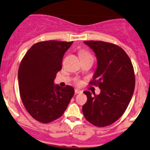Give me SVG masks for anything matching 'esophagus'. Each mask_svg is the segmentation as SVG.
<instances>
[{"label":"esophagus","mask_w":150,"mask_h":150,"mask_svg":"<svg viewBox=\"0 0 150 150\" xmlns=\"http://www.w3.org/2000/svg\"><path fill=\"white\" fill-rule=\"evenodd\" d=\"M83 93V91L80 90H79V89H75V94H80Z\"/></svg>","instance_id":"obj_1"}]
</instances>
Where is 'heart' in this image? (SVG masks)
I'll return each instance as SVG.
<instances>
[{
  "instance_id": "obj_1",
  "label": "heart",
  "mask_w": 150,
  "mask_h": 150,
  "mask_svg": "<svg viewBox=\"0 0 150 150\" xmlns=\"http://www.w3.org/2000/svg\"><path fill=\"white\" fill-rule=\"evenodd\" d=\"M80 57H81L91 56V55H90V54L89 53V52H85V51H81V52H80ZM77 82H78V83H80V82H79V81H77Z\"/></svg>"
}]
</instances>
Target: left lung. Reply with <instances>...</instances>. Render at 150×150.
<instances>
[{
  "mask_svg": "<svg viewBox=\"0 0 150 150\" xmlns=\"http://www.w3.org/2000/svg\"><path fill=\"white\" fill-rule=\"evenodd\" d=\"M94 51L97 68L90 85L100 89L99 95L84 91L88 100L83 106L85 117L97 127L116 122L125 112L134 90L135 79L132 64L118 45L103 41H84Z\"/></svg>",
  "mask_w": 150,
  "mask_h": 150,
  "instance_id": "left-lung-1",
  "label": "left lung"
}]
</instances>
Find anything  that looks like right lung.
Masks as SVG:
<instances>
[{
	"label": "right lung",
	"instance_id": "right-lung-1",
	"mask_svg": "<svg viewBox=\"0 0 150 150\" xmlns=\"http://www.w3.org/2000/svg\"><path fill=\"white\" fill-rule=\"evenodd\" d=\"M73 42L48 40L34 44L18 69V85L25 108L34 119L48 123L61 117L75 90L54 84L64 54Z\"/></svg>",
	"mask_w": 150,
	"mask_h": 150
}]
</instances>
